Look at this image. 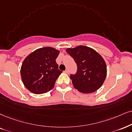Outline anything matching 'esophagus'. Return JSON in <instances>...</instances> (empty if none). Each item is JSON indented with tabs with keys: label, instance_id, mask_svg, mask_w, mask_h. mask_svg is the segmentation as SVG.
Masks as SVG:
<instances>
[{
	"label": "esophagus",
	"instance_id": "esophagus-1",
	"mask_svg": "<svg viewBox=\"0 0 132 132\" xmlns=\"http://www.w3.org/2000/svg\"><path fill=\"white\" fill-rule=\"evenodd\" d=\"M64 72L65 73H67V74H69V70L67 69L66 70H65V71H64Z\"/></svg>",
	"mask_w": 132,
	"mask_h": 132
}]
</instances>
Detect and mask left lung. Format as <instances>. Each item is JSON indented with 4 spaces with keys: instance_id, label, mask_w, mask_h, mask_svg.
Returning <instances> with one entry per match:
<instances>
[{
    "instance_id": "left-lung-1",
    "label": "left lung",
    "mask_w": 132,
    "mask_h": 132,
    "mask_svg": "<svg viewBox=\"0 0 132 132\" xmlns=\"http://www.w3.org/2000/svg\"><path fill=\"white\" fill-rule=\"evenodd\" d=\"M77 65V71L71 75L74 87L80 92L89 94L100 88L105 80L106 65L103 58L94 49L86 46L66 50Z\"/></svg>"
}]
</instances>
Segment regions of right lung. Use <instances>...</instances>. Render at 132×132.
I'll return each instance as SVG.
<instances>
[{"instance_id":"right-lung-1","label":"right lung","mask_w":132,"mask_h":132,"mask_svg":"<svg viewBox=\"0 0 132 132\" xmlns=\"http://www.w3.org/2000/svg\"><path fill=\"white\" fill-rule=\"evenodd\" d=\"M60 51L51 47L37 49L24 60L21 76L24 86L35 94L48 92L54 86L62 71L58 69L56 59Z\"/></svg>"}]
</instances>
